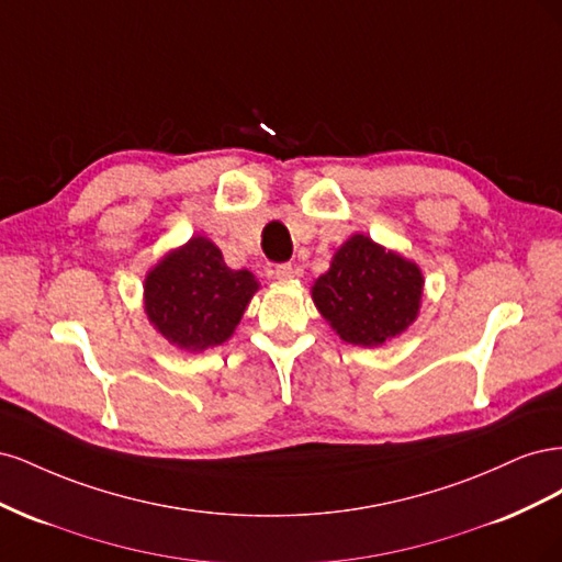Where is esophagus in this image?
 I'll list each match as a JSON object with an SVG mask.
<instances>
[{
    "instance_id": "obj_1",
    "label": "esophagus",
    "mask_w": 562,
    "mask_h": 562,
    "mask_svg": "<svg viewBox=\"0 0 562 562\" xmlns=\"http://www.w3.org/2000/svg\"><path fill=\"white\" fill-rule=\"evenodd\" d=\"M274 277H277L279 281H288V279L295 277V269H293V265H277Z\"/></svg>"
}]
</instances>
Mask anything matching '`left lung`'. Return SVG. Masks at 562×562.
Returning <instances> with one entry per match:
<instances>
[{
    "mask_svg": "<svg viewBox=\"0 0 562 562\" xmlns=\"http://www.w3.org/2000/svg\"><path fill=\"white\" fill-rule=\"evenodd\" d=\"M424 291L422 269L366 234H353L312 285L321 316L349 345L378 347L413 326Z\"/></svg>",
    "mask_w": 562,
    "mask_h": 562,
    "instance_id": "obj_1",
    "label": "left lung"
}]
</instances>
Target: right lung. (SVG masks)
<instances>
[{
  "mask_svg": "<svg viewBox=\"0 0 562 562\" xmlns=\"http://www.w3.org/2000/svg\"><path fill=\"white\" fill-rule=\"evenodd\" d=\"M143 288L151 326L178 349L203 351L227 342L260 283L229 269L206 236H192L147 271Z\"/></svg>",
  "mask_w": 562,
  "mask_h": 562,
  "instance_id": "right-lung-1",
  "label": "right lung"
}]
</instances>
